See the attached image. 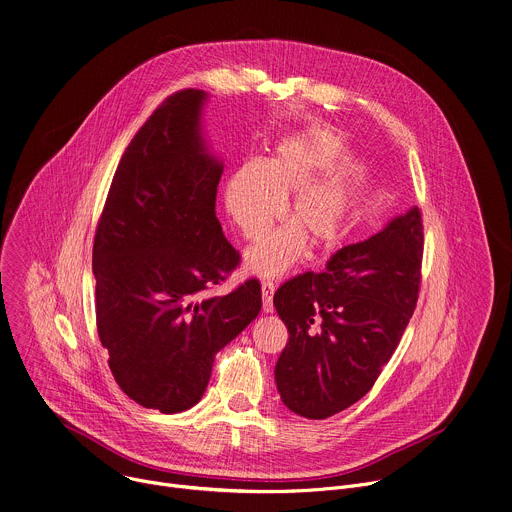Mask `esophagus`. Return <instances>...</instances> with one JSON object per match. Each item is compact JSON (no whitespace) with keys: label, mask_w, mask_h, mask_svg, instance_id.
I'll return each mask as SVG.
<instances>
[{"label":"esophagus","mask_w":512,"mask_h":512,"mask_svg":"<svg viewBox=\"0 0 512 512\" xmlns=\"http://www.w3.org/2000/svg\"><path fill=\"white\" fill-rule=\"evenodd\" d=\"M273 291H275V285L271 281H263L261 283V298H263V312L265 314H271L273 312Z\"/></svg>","instance_id":"obj_1"}]
</instances>
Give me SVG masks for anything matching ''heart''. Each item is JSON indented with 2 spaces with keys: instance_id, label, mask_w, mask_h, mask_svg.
Here are the masks:
<instances>
[{
  "instance_id": "b5f03b06",
  "label": "heart",
  "mask_w": 512,
  "mask_h": 512,
  "mask_svg": "<svg viewBox=\"0 0 512 512\" xmlns=\"http://www.w3.org/2000/svg\"><path fill=\"white\" fill-rule=\"evenodd\" d=\"M342 154V139L330 129H310L281 141L273 156L245 162L225 184V208L245 239L261 237L287 204L285 225L245 251V269L257 277H277L306 255L308 243L328 249L338 239L348 210L340 176L326 174ZM319 180L316 181L315 178Z\"/></svg>"
}]
</instances>
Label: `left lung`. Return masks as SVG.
<instances>
[{
  "label": "left lung",
  "instance_id": "1",
  "mask_svg": "<svg viewBox=\"0 0 512 512\" xmlns=\"http://www.w3.org/2000/svg\"><path fill=\"white\" fill-rule=\"evenodd\" d=\"M423 225L417 206L371 239L336 251L326 269L285 281L273 306L289 342L275 385L289 411L326 419L367 395L417 304Z\"/></svg>",
  "mask_w": 512,
  "mask_h": 512
}]
</instances>
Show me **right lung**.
Here are the masks:
<instances>
[{
    "label": "right lung",
    "instance_id": "right-lung-1",
    "mask_svg": "<svg viewBox=\"0 0 512 512\" xmlns=\"http://www.w3.org/2000/svg\"><path fill=\"white\" fill-rule=\"evenodd\" d=\"M204 91L168 97L117 166L93 245L97 330L127 397L162 413L200 401L216 352L261 310L249 279L202 298L239 265L216 218L223 160L202 131Z\"/></svg>",
    "mask_w": 512,
    "mask_h": 512
}]
</instances>
